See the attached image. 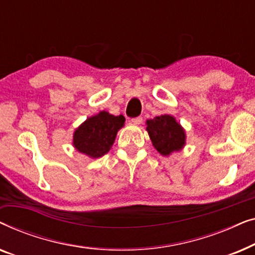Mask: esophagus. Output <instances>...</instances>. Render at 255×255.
I'll return each instance as SVG.
<instances>
[{
    "mask_svg": "<svg viewBox=\"0 0 255 255\" xmlns=\"http://www.w3.org/2000/svg\"><path fill=\"white\" fill-rule=\"evenodd\" d=\"M141 122H142V118L141 117H135V118H132V120H131V123L134 124V125L141 124Z\"/></svg>",
    "mask_w": 255,
    "mask_h": 255,
    "instance_id": "obj_1",
    "label": "esophagus"
}]
</instances>
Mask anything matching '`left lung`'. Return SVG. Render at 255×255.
<instances>
[{"mask_svg": "<svg viewBox=\"0 0 255 255\" xmlns=\"http://www.w3.org/2000/svg\"><path fill=\"white\" fill-rule=\"evenodd\" d=\"M146 131L152 145L161 155L168 156L186 146V130L172 115H160L146 121Z\"/></svg>", "mask_w": 255, "mask_h": 255, "instance_id": "8db88e82", "label": "left lung"}]
</instances>
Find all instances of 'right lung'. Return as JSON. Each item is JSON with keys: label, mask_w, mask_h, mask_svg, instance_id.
<instances>
[{"label": "right lung", "mask_w": 255, "mask_h": 255, "mask_svg": "<svg viewBox=\"0 0 255 255\" xmlns=\"http://www.w3.org/2000/svg\"><path fill=\"white\" fill-rule=\"evenodd\" d=\"M124 123L123 115L114 116L108 111H100L75 128L72 144L76 151L90 159L101 158L113 147L117 132Z\"/></svg>", "instance_id": "obj_1"}]
</instances>
